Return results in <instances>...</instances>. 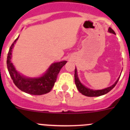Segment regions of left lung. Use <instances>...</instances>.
<instances>
[{
    "label": "left lung",
    "mask_w": 130,
    "mask_h": 130,
    "mask_svg": "<svg viewBox=\"0 0 130 130\" xmlns=\"http://www.w3.org/2000/svg\"><path fill=\"white\" fill-rule=\"evenodd\" d=\"M108 31H109V32L116 34L115 32H114V30H113L111 28H110V27L109 28ZM74 76H75V85H76V87L77 88L78 90L79 91V92L81 93L82 94L85 95V96H88V97H97V96H102V95H104L105 94H107V93H108L115 87V85H117L118 81H119V78H120V76L118 79H117V80L115 81V83L112 85H111V87H107V88H104V89H102V90H92V89H90V88L86 87L85 86L83 85L80 82L79 77H78L77 70L76 67H75V74H74Z\"/></svg>",
    "instance_id": "left-lung-1"
}]
</instances>
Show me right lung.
I'll use <instances>...</instances> for the list:
<instances>
[{"label":"right lung","instance_id":"add662e5","mask_svg":"<svg viewBox=\"0 0 130 130\" xmlns=\"http://www.w3.org/2000/svg\"><path fill=\"white\" fill-rule=\"evenodd\" d=\"M19 36L11 44L7 57V68L10 77L16 87L24 92L32 95H42L49 92L55 85L60 70L66 64L67 61L63 60L53 63L42 76L38 77L24 76L16 70L11 61L12 49Z\"/></svg>","mask_w":130,"mask_h":130}]
</instances>
